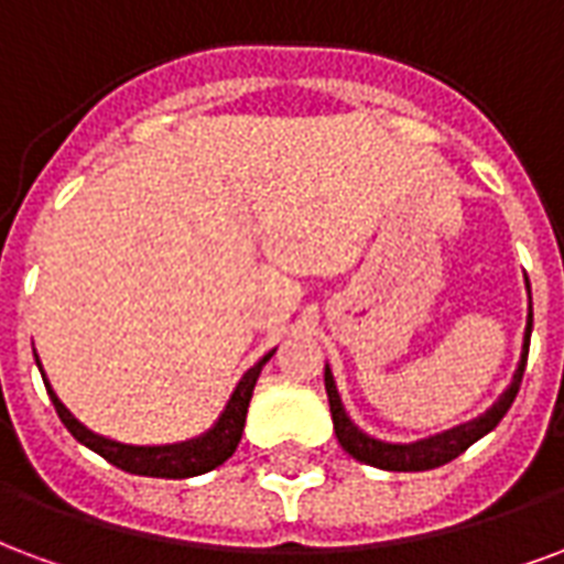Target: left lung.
Here are the masks:
<instances>
[{"mask_svg":"<svg viewBox=\"0 0 564 564\" xmlns=\"http://www.w3.org/2000/svg\"><path fill=\"white\" fill-rule=\"evenodd\" d=\"M529 337H532V295H529V319L527 335H523L520 365H517L511 386L502 391V398L496 400L494 406L484 412V415H478V419L466 421V424L452 427V431L436 433L431 440L410 442V445H394V442L373 440V436H367L365 431H358L356 424H352V419L346 415L344 403H340V394H337L335 377H332V370L325 365V394H328V406H332V421H335L337 442H340L344 452L352 454L356 460L367 463V466H377V469H388V473H424V469H436V466L452 463L454 457H460L473 442H478L481 436H487V433L494 431L496 424L502 421L505 412L511 410L517 391H520V382H523V370H527Z\"/></svg>","mask_w":564,"mask_h":564,"instance_id":"8db88e82","label":"left lung"}]
</instances>
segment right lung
Here are the masks:
<instances>
[{
  "label": "right lung",
  "mask_w": 564,
  "mask_h": 564,
  "mask_svg": "<svg viewBox=\"0 0 564 564\" xmlns=\"http://www.w3.org/2000/svg\"><path fill=\"white\" fill-rule=\"evenodd\" d=\"M274 356L271 349L269 356H262L257 365L250 367L248 373L239 379V386L232 391V398L227 400V406L220 412V419L215 421V427L206 431L197 440L176 442V445H124V442L107 440V436H98L91 433L86 424L74 419L68 412V406L56 398V391L50 388L47 377H44V367H41V377H44V386H47V394L53 400V406L59 412L62 424L68 427L70 436L77 442H83L86 448H91L95 454H101L104 460L119 466L124 473L131 475H145V478H194V475L212 473L215 466H220L224 460L232 457L236 445L241 440V431H245V419H248L250 398H253V386L260 379L262 365Z\"/></svg>",
  "instance_id": "obj_1"
}]
</instances>
